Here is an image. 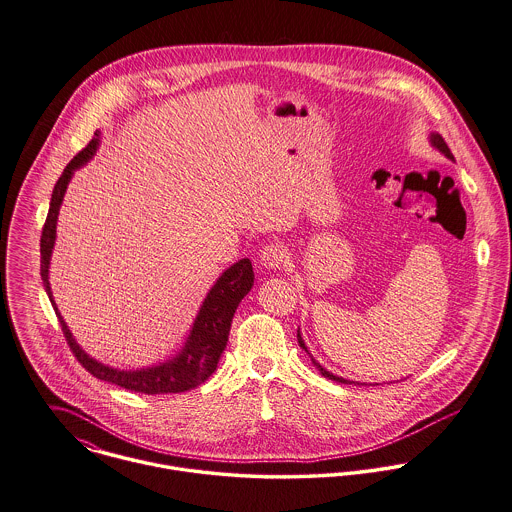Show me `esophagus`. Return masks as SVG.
I'll list each match as a JSON object with an SVG mask.
<instances>
[{
    "instance_id": "obj_1",
    "label": "esophagus",
    "mask_w": 512,
    "mask_h": 512,
    "mask_svg": "<svg viewBox=\"0 0 512 512\" xmlns=\"http://www.w3.org/2000/svg\"><path fill=\"white\" fill-rule=\"evenodd\" d=\"M285 262H287V252L278 242L264 246V250L260 252V264L266 270H279Z\"/></svg>"
}]
</instances>
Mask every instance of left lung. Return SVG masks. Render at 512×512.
Masks as SVG:
<instances>
[{"mask_svg":"<svg viewBox=\"0 0 512 512\" xmlns=\"http://www.w3.org/2000/svg\"><path fill=\"white\" fill-rule=\"evenodd\" d=\"M430 144L436 148V150H440L448 160H454V154L450 152V148H448V144H446V140L442 139L438 133H430ZM297 340H299V346L309 354V350H307V346H305V342H303V338H301V332L297 330ZM311 360H313V356H311ZM313 364L317 366V370L323 373L325 377L328 379H332V381H338V383H354V381H348V379H344V377H338V375H332L330 372H326L325 368L319 364V362H315L313 360Z\"/></svg>","mask_w":512,"mask_h":512,"instance_id":"obj_1","label":"left lung"}]
</instances>
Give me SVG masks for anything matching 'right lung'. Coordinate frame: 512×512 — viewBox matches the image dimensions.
<instances>
[{
	"label": "right lung",
	"mask_w": 512,
	"mask_h": 512,
	"mask_svg": "<svg viewBox=\"0 0 512 512\" xmlns=\"http://www.w3.org/2000/svg\"><path fill=\"white\" fill-rule=\"evenodd\" d=\"M99 146V133L90 140V144L80 150L64 168L62 176L58 178L56 186L52 189L50 197V207H48L47 221L43 227V236H41V278L43 285L47 289L48 299L54 305L56 317L62 326V332L66 336V342L70 350L74 352L76 360L92 373L93 377L101 381L115 383L123 389L135 391V393H144V395H164V393H184L197 385H201L211 373L217 370L219 358L223 350L227 348L229 340V330L233 323L234 311L238 303L244 299V295L252 289L254 285V272H252V262L248 258L238 260L229 270H225L215 285L209 289L193 326L189 330L186 344L182 352L152 368H142L135 372H125L117 368H109L97 360L90 358L80 344L74 340L70 328L64 323L62 315L58 313V307L52 299L50 283H48V266H50V254L54 248L56 240V221H58V211L66 193V187L70 184L74 172L82 168Z\"/></svg>",
	"instance_id": "obj_1"
}]
</instances>
